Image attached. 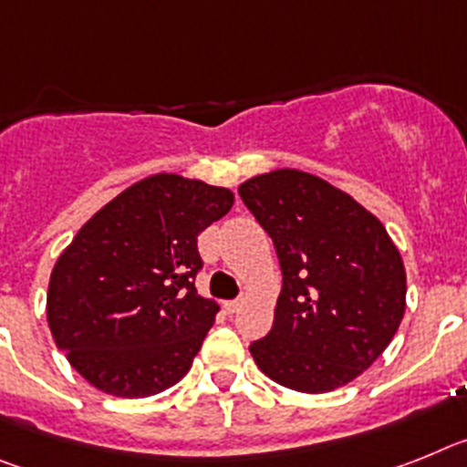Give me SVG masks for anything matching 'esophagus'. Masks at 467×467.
<instances>
[{"instance_id":"1","label":"esophagus","mask_w":467,"mask_h":467,"mask_svg":"<svg viewBox=\"0 0 467 467\" xmlns=\"http://www.w3.org/2000/svg\"><path fill=\"white\" fill-rule=\"evenodd\" d=\"M242 303H244V298H234V301L225 303V307H228V312H237L242 307Z\"/></svg>"}]
</instances>
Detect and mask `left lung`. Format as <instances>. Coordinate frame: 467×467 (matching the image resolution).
Wrapping results in <instances>:
<instances>
[{
	"mask_svg": "<svg viewBox=\"0 0 467 467\" xmlns=\"http://www.w3.org/2000/svg\"><path fill=\"white\" fill-rule=\"evenodd\" d=\"M273 239L282 294L270 334L249 346L263 374L329 392L379 359L404 317L407 275L383 223L350 194L296 169L239 185Z\"/></svg>",
	"mask_w": 467,
	"mask_h": 467,
	"instance_id": "1",
	"label": "left lung"
}]
</instances>
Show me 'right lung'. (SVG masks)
Returning <instances> with one entry per match:
<instances>
[{"label": "right lung", "mask_w": 467, "mask_h": 467, "mask_svg": "<svg viewBox=\"0 0 467 467\" xmlns=\"http://www.w3.org/2000/svg\"><path fill=\"white\" fill-rule=\"evenodd\" d=\"M233 202L225 188L157 173L108 202L60 254L48 327L93 388L133 400L188 374L218 312L194 289L197 237Z\"/></svg>", "instance_id": "add662e5"}]
</instances>
